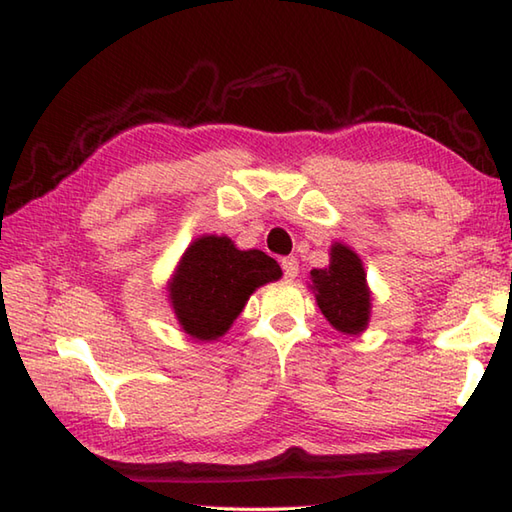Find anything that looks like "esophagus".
<instances>
[{"label":"esophagus","instance_id":"1","mask_svg":"<svg viewBox=\"0 0 512 512\" xmlns=\"http://www.w3.org/2000/svg\"><path fill=\"white\" fill-rule=\"evenodd\" d=\"M281 270H284V277H286L288 281L295 279V277L299 275V264H297V259H295V257H286V259H281Z\"/></svg>","mask_w":512,"mask_h":512}]
</instances>
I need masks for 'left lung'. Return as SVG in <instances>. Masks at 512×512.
Here are the masks:
<instances>
[{
  "label": "left lung",
  "instance_id": "obj_1",
  "mask_svg": "<svg viewBox=\"0 0 512 512\" xmlns=\"http://www.w3.org/2000/svg\"><path fill=\"white\" fill-rule=\"evenodd\" d=\"M312 290L323 317L343 334H361L367 328L369 295L363 262L350 246L336 242L330 248V266L310 273Z\"/></svg>",
  "mask_w": 512,
  "mask_h": 512
}]
</instances>
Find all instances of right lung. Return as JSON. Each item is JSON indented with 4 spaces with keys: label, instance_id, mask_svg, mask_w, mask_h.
<instances>
[{
    "label": "right lung",
    "instance_id": "1",
    "mask_svg": "<svg viewBox=\"0 0 512 512\" xmlns=\"http://www.w3.org/2000/svg\"><path fill=\"white\" fill-rule=\"evenodd\" d=\"M279 277V264L262 250H239L226 235H202L184 250L169 299L184 332L198 341H217L248 297Z\"/></svg>",
    "mask_w": 512,
    "mask_h": 512
}]
</instances>
